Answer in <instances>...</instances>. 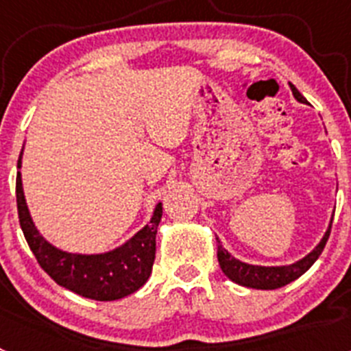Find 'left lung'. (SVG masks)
<instances>
[{
  "label": "left lung",
  "instance_id": "obj_1",
  "mask_svg": "<svg viewBox=\"0 0 351 351\" xmlns=\"http://www.w3.org/2000/svg\"><path fill=\"white\" fill-rule=\"evenodd\" d=\"M290 89L293 93V96H295L297 101L306 104V98L297 91L293 84H290ZM330 228H332V219H330V225H328L327 232H325L320 243H318V246L309 255L300 258L299 262L290 263V265H280V267H263V265H251V263L241 262V260L234 258L223 247V244L219 243V239H216L218 241L219 267L225 272L226 278L234 281V283L243 285V287L247 288H256V290H276V288H281L285 285L291 283V281H295L297 278H300L318 260V256L322 255V251H324L325 244L328 241Z\"/></svg>",
  "mask_w": 351,
  "mask_h": 351
}]
</instances>
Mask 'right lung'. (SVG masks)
I'll return each mask as SVG.
<instances>
[{"instance_id":"right-lung-1","label":"right lung","mask_w":351,"mask_h":351,"mask_svg":"<svg viewBox=\"0 0 351 351\" xmlns=\"http://www.w3.org/2000/svg\"><path fill=\"white\" fill-rule=\"evenodd\" d=\"M21 158L23 151L19 156L17 169H21L23 163ZM15 195L19 223L29 250L40 267L60 287L75 291L86 299L117 300L137 291L149 280L156 255V232L163 213L161 204L154 209L151 221L123 246L100 255H79L58 250L36 230L24 198L21 172H17Z\"/></svg>"}]
</instances>
